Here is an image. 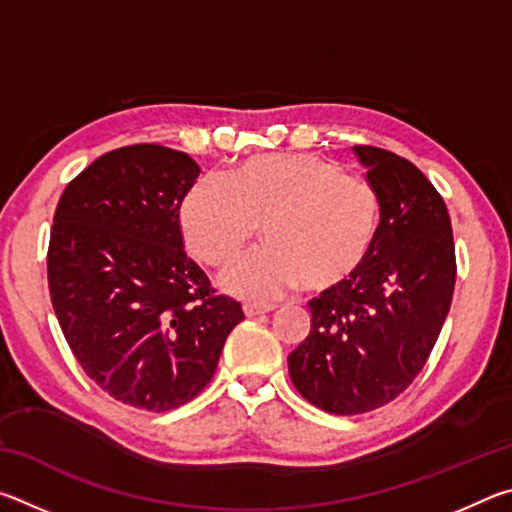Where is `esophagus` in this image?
<instances>
[{
  "instance_id": "obj_1",
  "label": "esophagus",
  "mask_w": 512,
  "mask_h": 512,
  "mask_svg": "<svg viewBox=\"0 0 512 512\" xmlns=\"http://www.w3.org/2000/svg\"><path fill=\"white\" fill-rule=\"evenodd\" d=\"M275 305H257V302H246L244 305V314L246 316H259V314H268L273 311Z\"/></svg>"
}]
</instances>
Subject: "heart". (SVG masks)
Listing matches in <instances>:
<instances>
[{
	"mask_svg": "<svg viewBox=\"0 0 512 512\" xmlns=\"http://www.w3.org/2000/svg\"><path fill=\"white\" fill-rule=\"evenodd\" d=\"M178 219L189 253L212 266L239 255L262 225L266 246L225 268L221 287L268 300L298 284L307 293L348 284L375 248L381 205L366 180L320 155H255L228 180H196Z\"/></svg>",
	"mask_w": 512,
	"mask_h": 512,
	"instance_id": "1",
	"label": "heart"
}]
</instances>
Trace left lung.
Returning a JSON list of instances; mask_svg holds the SVG:
<instances>
[{
    "label": "left lung",
    "instance_id": "left-lung-1",
    "mask_svg": "<svg viewBox=\"0 0 512 512\" xmlns=\"http://www.w3.org/2000/svg\"><path fill=\"white\" fill-rule=\"evenodd\" d=\"M381 205L375 248L341 289L309 302L311 332L289 354L298 393L334 415L395 400L427 363L456 282L452 221L427 176L391 151L352 146Z\"/></svg>",
    "mask_w": 512,
    "mask_h": 512
}]
</instances>
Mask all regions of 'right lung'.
Masks as SVG:
<instances>
[{
	"label": "right lung",
	"mask_w": 512,
	"mask_h": 512,
	"mask_svg": "<svg viewBox=\"0 0 512 512\" xmlns=\"http://www.w3.org/2000/svg\"><path fill=\"white\" fill-rule=\"evenodd\" d=\"M198 173L187 153L124 146L83 169L54 214L47 275L60 329L94 384L135 409L194 400L244 320L185 253L180 203Z\"/></svg>",
	"instance_id": "right-lung-1"
}]
</instances>
